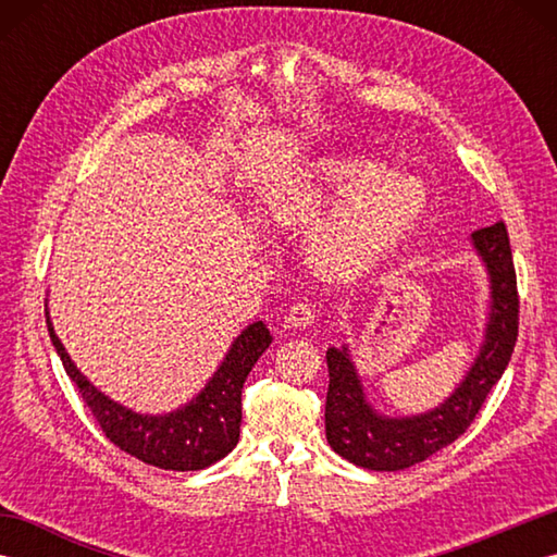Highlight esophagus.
I'll return each instance as SVG.
<instances>
[{"instance_id": "1", "label": "esophagus", "mask_w": 557, "mask_h": 557, "mask_svg": "<svg viewBox=\"0 0 557 557\" xmlns=\"http://www.w3.org/2000/svg\"><path fill=\"white\" fill-rule=\"evenodd\" d=\"M313 321H315V311H313L311 304H294L289 313H287V318H285V323L289 327H299V330L311 327Z\"/></svg>"}]
</instances>
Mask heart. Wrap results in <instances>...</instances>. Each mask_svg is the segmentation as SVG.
Returning <instances> with one entry per match:
<instances>
[{
  "mask_svg": "<svg viewBox=\"0 0 557 557\" xmlns=\"http://www.w3.org/2000/svg\"><path fill=\"white\" fill-rule=\"evenodd\" d=\"M342 196L349 198L309 239L315 263L333 272L357 270L383 253L417 224L425 206V188L413 176L389 174L369 158L327 156L289 180L270 210L280 222L304 224Z\"/></svg>",
  "mask_w": 557,
  "mask_h": 557,
  "instance_id": "1",
  "label": "heart"
}]
</instances>
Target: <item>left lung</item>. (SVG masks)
<instances>
[{
    "mask_svg": "<svg viewBox=\"0 0 557 557\" xmlns=\"http://www.w3.org/2000/svg\"><path fill=\"white\" fill-rule=\"evenodd\" d=\"M471 244L488 272L491 311L474 363L443 405L413 417H385L366 399L349 347L327 349L325 435L339 457L373 471H399L419 465L469 429L493 385L500 381L510 363L519 327L510 236L503 222H495L471 234Z\"/></svg>",
    "mask_w": 557,
    "mask_h": 557,
    "instance_id": "obj_1",
    "label": "left lung"
}]
</instances>
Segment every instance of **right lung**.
Listing matches in <instances>:
<instances>
[{
  "label": "right lung",
  "mask_w": 557,
  "mask_h": 557,
  "mask_svg": "<svg viewBox=\"0 0 557 557\" xmlns=\"http://www.w3.org/2000/svg\"><path fill=\"white\" fill-rule=\"evenodd\" d=\"M45 318L66 375L76 383L78 395L98 419L102 433L124 453L160 469L198 471L215 465L239 443L244 381L272 342L263 321L242 330L218 371L191 401L168 413H138L100 393L76 369L54 333L50 311H45Z\"/></svg>",
  "instance_id": "obj_1"
}]
</instances>
